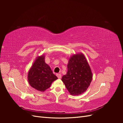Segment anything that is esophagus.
<instances>
[{
    "mask_svg": "<svg viewBox=\"0 0 123 123\" xmlns=\"http://www.w3.org/2000/svg\"><path fill=\"white\" fill-rule=\"evenodd\" d=\"M56 76H57V77L58 78V79H61L62 75H61V74H56Z\"/></svg>",
    "mask_w": 123,
    "mask_h": 123,
    "instance_id": "1",
    "label": "esophagus"
}]
</instances>
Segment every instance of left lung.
I'll use <instances>...</instances> for the list:
<instances>
[{
	"label": "left lung",
	"instance_id": "1",
	"mask_svg": "<svg viewBox=\"0 0 123 123\" xmlns=\"http://www.w3.org/2000/svg\"><path fill=\"white\" fill-rule=\"evenodd\" d=\"M68 71L62 80L70 94L79 95L87 90L92 80V73L85 56L82 53L72 55L67 65Z\"/></svg>",
	"mask_w": 123,
	"mask_h": 123
}]
</instances>
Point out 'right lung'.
<instances>
[{
    "label": "right lung",
    "instance_id": "obj_1",
    "mask_svg": "<svg viewBox=\"0 0 123 123\" xmlns=\"http://www.w3.org/2000/svg\"><path fill=\"white\" fill-rule=\"evenodd\" d=\"M44 58V54L37 57L28 74L30 85L40 92H43L50 88L52 83L58 79L53 73L50 67L45 62Z\"/></svg>",
    "mask_w": 123,
    "mask_h": 123
}]
</instances>
